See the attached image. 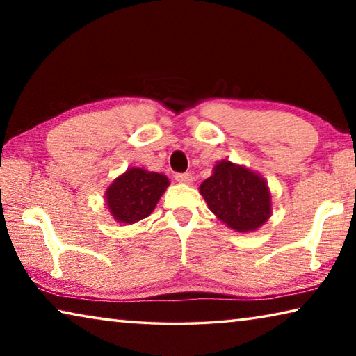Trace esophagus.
Returning <instances> with one entry per match:
<instances>
[{
  "mask_svg": "<svg viewBox=\"0 0 356 356\" xmlns=\"http://www.w3.org/2000/svg\"><path fill=\"white\" fill-rule=\"evenodd\" d=\"M174 179H176L179 184H191L193 182V177L190 172H177L176 176H174Z\"/></svg>",
  "mask_w": 356,
  "mask_h": 356,
  "instance_id": "obj_1",
  "label": "esophagus"
}]
</instances>
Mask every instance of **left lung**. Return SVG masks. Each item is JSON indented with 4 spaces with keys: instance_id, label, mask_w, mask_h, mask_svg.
Wrapping results in <instances>:
<instances>
[{
    "instance_id": "obj_1",
    "label": "left lung",
    "mask_w": 356,
    "mask_h": 356,
    "mask_svg": "<svg viewBox=\"0 0 356 356\" xmlns=\"http://www.w3.org/2000/svg\"><path fill=\"white\" fill-rule=\"evenodd\" d=\"M209 209L237 232L256 231L272 213L265 180L256 172L222 160L200 186Z\"/></svg>"
}]
</instances>
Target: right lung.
Masks as SVG:
<instances>
[{
	"label": "right lung",
	"mask_w": 356,
	"mask_h": 356,
	"mask_svg": "<svg viewBox=\"0 0 356 356\" xmlns=\"http://www.w3.org/2000/svg\"><path fill=\"white\" fill-rule=\"evenodd\" d=\"M168 185L163 174L130 168L106 190V206L114 220L131 225L152 213Z\"/></svg>",
	"instance_id": "right-lung-1"
}]
</instances>
